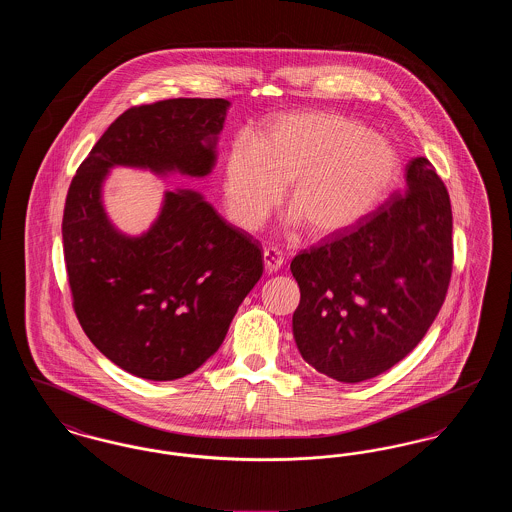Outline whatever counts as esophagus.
Masks as SVG:
<instances>
[{"instance_id":"1","label":"esophagus","mask_w":512,"mask_h":512,"mask_svg":"<svg viewBox=\"0 0 512 512\" xmlns=\"http://www.w3.org/2000/svg\"><path fill=\"white\" fill-rule=\"evenodd\" d=\"M263 259H265V268H267L268 272H276V270H280V267L284 265L282 251L276 249V247H267L265 253H263Z\"/></svg>"}]
</instances>
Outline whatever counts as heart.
<instances>
[{
  "label": "heart",
  "instance_id": "1",
  "mask_svg": "<svg viewBox=\"0 0 512 512\" xmlns=\"http://www.w3.org/2000/svg\"><path fill=\"white\" fill-rule=\"evenodd\" d=\"M397 172V151L361 122L326 111L292 113L272 119L257 138L234 140L222 165V195L228 217L255 230L290 186L293 222L326 238L365 220Z\"/></svg>",
  "mask_w": 512,
  "mask_h": 512
}]
</instances>
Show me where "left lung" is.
Returning <instances> with one entry per match:
<instances>
[{
  "label": "left lung",
  "instance_id": "1",
  "mask_svg": "<svg viewBox=\"0 0 512 512\" xmlns=\"http://www.w3.org/2000/svg\"><path fill=\"white\" fill-rule=\"evenodd\" d=\"M405 171L403 194L290 265L301 292L297 349L338 382L357 384L403 361L445 301L453 268L449 194L426 157Z\"/></svg>",
  "mask_w": 512,
  "mask_h": 512
}]
</instances>
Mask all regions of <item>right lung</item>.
<instances>
[{
    "instance_id": "1",
    "label": "right lung",
    "mask_w": 512,
    "mask_h": 512,
    "mask_svg": "<svg viewBox=\"0 0 512 512\" xmlns=\"http://www.w3.org/2000/svg\"><path fill=\"white\" fill-rule=\"evenodd\" d=\"M228 107L201 98L130 107L92 147L67 194L74 313L99 351L138 378H184L215 355L263 274V255L251 234L192 190L165 192L149 230L126 236L105 213L103 182L113 167L207 176Z\"/></svg>"
}]
</instances>
